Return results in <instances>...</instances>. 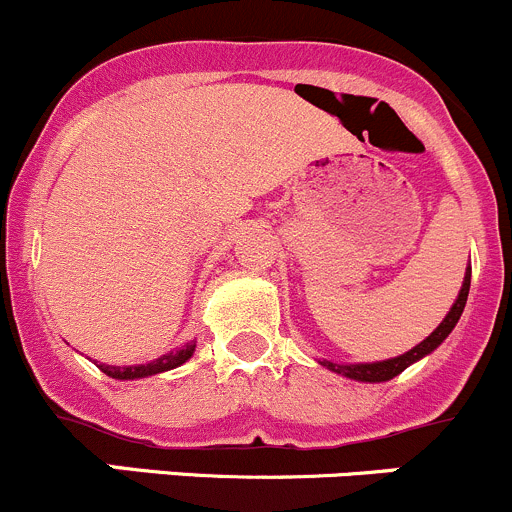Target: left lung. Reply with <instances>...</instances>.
<instances>
[{
	"instance_id": "obj_1",
	"label": "left lung",
	"mask_w": 512,
	"mask_h": 512,
	"mask_svg": "<svg viewBox=\"0 0 512 512\" xmlns=\"http://www.w3.org/2000/svg\"><path fill=\"white\" fill-rule=\"evenodd\" d=\"M468 289H471V265L466 267L461 292H458L456 302H453V307L448 309L443 322L438 324V327L433 329L421 344H416V347L409 349L406 354H399L394 356V359H384V361H369V364H339V361H329V359H319V364H322L324 369L334 371V374L361 381V384H381V381H391L394 376H399L401 371L409 369V366L416 364V361H421L423 356L436 352V349L446 342V337L453 332V327H456L458 319H461L463 309H466Z\"/></svg>"
}]
</instances>
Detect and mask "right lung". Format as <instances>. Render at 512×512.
I'll return each instance as SVG.
<instances>
[{
	"mask_svg": "<svg viewBox=\"0 0 512 512\" xmlns=\"http://www.w3.org/2000/svg\"><path fill=\"white\" fill-rule=\"evenodd\" d=\"M195 352V339L193 342L183 344V347L170 349L168 354L158 356V359L148 361V364H136V366H111V364H96L98 369L103 371L111 379H121V381H133V379H146V376H156L163 374V371L175 369V366L185 364Z\"/></svg>",
	"mask_w": 512,
	"mask_h": 512,
	"instance_id": "obj_1",
	"label": "right lung"
}]
</instances>
